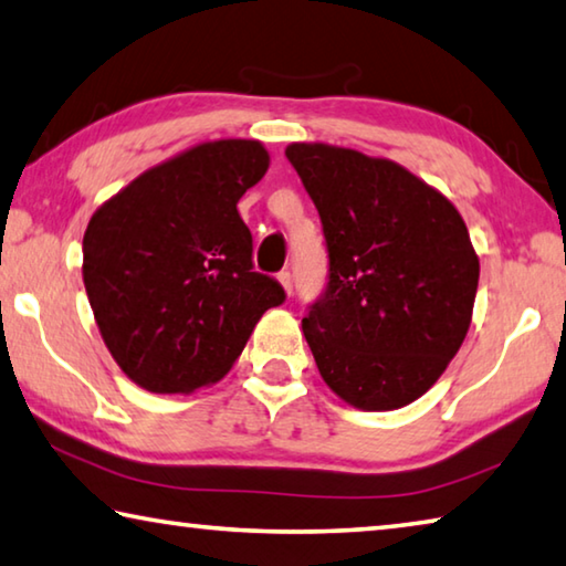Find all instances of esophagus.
<instances>
[{
	"mask_svg": "<svg viewBox=\"0 0 566 566\" xmlns=\"http://www.w3.org/2000/svg\"><path fill=\"white\" fill-rule=\"evenodd\" d=\"M276 282H280L282 284V290L286 292V294H292V290H294V282H292V274L290 272H280V274H276Z\"/></svg>",
	"mask_w": 566,
	"mask_h": 566,
	"instance_id": "obj_1",
	"label": "esophagus"
}]
</instances>
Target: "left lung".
Instances as JSON below:
<instances>
[{"instance_id": "obj_1", "label": "left lung", "mask_w": 566, "mask_h": 566, "mask_svg": "<svg viewBox=\"0 0 566 566\" xmlns=\"http://www.w3.org/2000/svg\"><path fill=\"white\" fill-rule=\"evenodd\" d=\"M317 207L329 284L302 319L327 387L349 407L391 411L444 375L472 324L479 256L442 191L397 161L292 142Z\"/></svg>"}]
</instances>
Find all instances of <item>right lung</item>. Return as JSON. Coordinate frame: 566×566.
Here are the masks:
<instances>
[{
    "instance_id": "add662e5",
    "label": "right lung",
    "mask_w": 566,
    "mask_h": 566,
    "mask_svg": "<svg viewBox=\"0 0 566 566\" xmlns=\"http://www.w3.org/2000/svg\"><path fill=\"white\" fill-rule=\"evenodd\" d=\"M270 169L256 139L202 142L142 171L92 214L82 276L112 359L155 395L222 379L262 314L284 302L252 270L237 202Z\"/></svg>"
}]
</instances>
